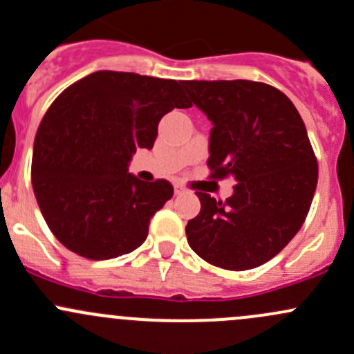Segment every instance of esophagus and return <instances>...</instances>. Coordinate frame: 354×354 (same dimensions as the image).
Here are the masks:
<instances>
[{
	"instance_id": "esophagus-1",
	"label": "esophagus",
	"mask_w": 354,
	"mask_h": 354,
	"mask_svg": "<svg viewBox=\"0 0 354 354\" xmlns=\"http://www.w3.org/2000/svg\"><path fill=\"white\" fill-rule=\"evenodd\" d=\"M185 194V188L180 187V185H174V195H181Z\"/></svg>"
}]
</instances>
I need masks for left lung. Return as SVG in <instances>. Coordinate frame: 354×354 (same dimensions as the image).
Listing matches in <instances>:
<instances>
[{"instance_id":"1","label":"left lung","mask_w":354,"mask_h":354,"mask_svg":"<svg viewBox=\"0 0 354 354\" xmlns=\"http://www.w3.org/2000/svg\"><path fill=\"white\" fill-rule=\"evenodd\" d=\"M192 102L212 121L210 176H233L226 202L197 192L200 212L187 240L198 257L227 270L269 262L295 238L312 205L319 166L295 104L252 80H185Z\"/></svg>"}]
</instances>
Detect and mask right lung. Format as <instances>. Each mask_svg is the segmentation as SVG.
Returning a JSON list of instances; mask_svg holds the SVG:
<instances>
[{"instance_id":"1","label":"right lung","mask_w":354,"mask_h":354,"mask_svg":"<svg viewBox=\"0 0 354 354\" xmlns=\"http://www.w3.org/2000/svg\"><path fill=\"white\" fill-rule=\"evenodd\" d=\"M183 82L95 71L63 91L39 124L32 188L59 243L91 260L133 252L152 216L173 197L166 180L145 183L128 164L152 149L160 118L190 108Z\"/></svg>"}]
</instances>
